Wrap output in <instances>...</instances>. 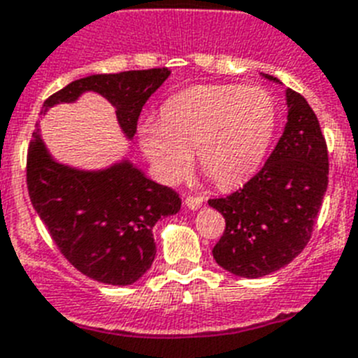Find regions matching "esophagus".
Returning <instances> with one entry per match:
<instances>
[{
  "label": "esophagus",
  "instance_id": "esophagus-1",
  "mask_svg": "<svg viewBox=\"0 0 358 358\" xmlns=\"http://www.w3.org/2000/svg\"><path fill=\"white\" fill-rule=\"evenodd\" d=\"M202 202H204V199H202L201 195L186 196V206H188L189 209H199L202 206Z\"/></svg>",
  "mask_w": 358,
  "mask_h": 358
}]
</instances>
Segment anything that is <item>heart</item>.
<instances>
[{"instance_id": "heart-1", "label": "heart", "mask_w": 358, "mask_h": 358, "mask_svg": "<svg viewBox=\"0 0 358 358\" xmlns=\"http://www.w3.org/2000/svg\"><path fill=\"white\" fill-rule=\"evenodd\" d=\"M277 104L261 87L204 85L173 96L162 122L140 124V145L165 182L181 179L192 150L220 188H234L254 176L273 138Z\"/></svg>"}]
</instances>
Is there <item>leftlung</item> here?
I'll use <instances>...</instances> for the list:
<instances>
[{
	"instance_id": "left-lung-1",
	"label": "left lung",
	"mask_w": 358,
	"mask_h": 358,
	"mask_svg": "<svg viewBox=\"0 0 358 358\" xmlns=\"http://www.w3.org/2000/svg\"><path fill=\"white\" fill-rule=\"evenodd\" d=\"M286 97L287 124L264 166L243 188L208 201L225 218L213 257L238 277H264L301 254L329 186V149L320 120L298 92L287 88Z\"/></svg>"
}]
</instances>
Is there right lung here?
Returning a JSON list of instances; mask_svg holds the SVG:
<instances>
[{
  "label": "right lung",
  "instance_id": "1",
  "mask_svg": "<svg viewBox=\"0 0 358 358\" xmlns=\"http://www.w3.org/2000/svg\"><path fill=\"white\" fill-rule=\"evenodd\" d=\"M169 76L166 67L94 74L49 96L44 108L97 92L117 108L120 127L133 138L143 104ZM26 185L62 255L83 275L111 286H129L149 270L156 255L152 227L181 209L176 189L147 179L129 162L101 172L74 170L55 162L37 133L28 145Z\"/></svg>",
  "mask_w": 358,
  "mask_h": 358
}]
</instances>
